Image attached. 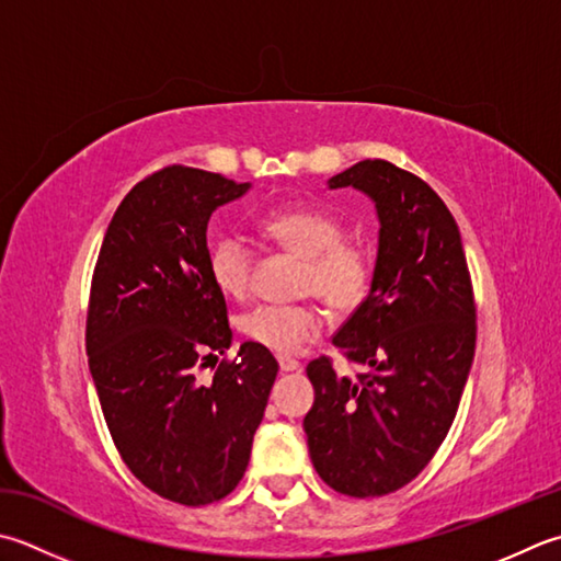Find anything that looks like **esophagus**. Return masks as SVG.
<instances>
[{
	"instance_id": "esophagus-1",
	"label": "esophagus",
	"mask_w": 561,
	"mask_h": 561,
	"mask_svg": "<svg viewBox=\"0 0 561 561\" xmlns=\"http://www.w3.org/2000/svg\"><path fill=\"white\" fill-rule=\"evenodd\" d=\"M277 362H279V369H282V371H296V369H301V362H299V359L277 357Z\"/></svg>"
}]
</instances>
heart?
<instances>
[{
    "label": "heart",
    "instance_id": "heart-1",
    "mask_svg": "<svg viewBox=\"0 0 561 561\" xmlns=\"http://www.w3.org/2000/svg\"><path fill=\"white\" fill-rule=\"evenodd\" d=\"M260 230L274 245L304 260L301 296H316L335 316L353 313L365 304L371 287V257L365 245L343 238V224L335 216L291 206L270 214ZM208 274L226 296H243L252 277L250 248L233 236L216 240L208 250ZM238 328L252 343L291 355L321 331V313L311 304H262L240 316Z\"/></svg>",
    "mask_w": 561,
    "mask_h": 561
}]
</instances>
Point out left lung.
Instances as JSON below:
<instances>
[{"label":"left lung","mask_w":561,"mask_h":561,"mask_svg":"<svg viewBox=\"0 0 561 561\" xmlns=\"http://www.w3.org/2000/svg\"><path fill=\"white\" fill-rule=\"evenodd\" d=\"M331 190L355 186L377 206L379 252L365 304L333 345L367 371L309 362L316 399L304 419L328 486L387 496L431 462L457 415L477 345L474 289L459 228L433 186L389 160H362Z\"/></svg>","instance_id":"left-lung-1"}]
</instances>
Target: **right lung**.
Here are the masks:
<instances>
[{"mask_svg":"<svg viewBox=\"0 0 561 561\" xmlns=\"http://www.w3.org/2000/svg\"><path fill=\"white\" fill-rule=\"evenodd\" d=\"M248 190L184 164L148 174L118 204L92 274L84 340L106 427L140 484L182 506L221 501L243 479L279 369L243 343L211 381L196 379L233 340L206 226Z\"/></svg>","mask_w":561,"mask_h":561,"instance_id":"obj_1","label":"right lung"}]
</instances>
